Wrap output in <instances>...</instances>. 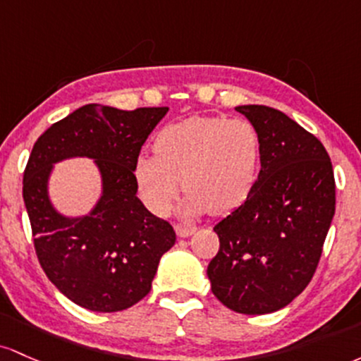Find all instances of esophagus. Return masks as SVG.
I'll use <instances>...</instances> for the list:
<instances>
[{"mask_svg": "<svg viewBox=\"0 0 361 361\" xmlns=\"http://www.w3.org/2000/svg\"><path fill=\"white\" fill-rule=\"evenodd\" d=\"M176 233H177V237H180V238L191 237L192 233H196V226H192V225H176Z\"/></svg>", "mask_w": 361, "mask_h": 361, "instance_id": "1", "label": "esophagus"}]
</instances>
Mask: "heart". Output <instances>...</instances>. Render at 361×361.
Masks as SVG:
<instances>
[{"mask_svg": "<svg viewBox=\"0 0 361 361\" xmlns=\"http://www.w3.org/2000/svg\"><path fill=\"white\" fill-rule=\"evenodd\" d=\"M261 153V135L244 117H189L161 129L155 155L137 157V191L153 213L165 214L182 179L188 194L179 204L180 214L230 213L252 192Z\"/></svg>", "mask_w": 361, "mask_h": 361, "instance_id": "b5f03b06", "label": "heart"}]
</instances>
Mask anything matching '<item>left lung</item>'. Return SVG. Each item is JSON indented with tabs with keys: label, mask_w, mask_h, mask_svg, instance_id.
<instances>
[{
	"label": "left lung",
	"mask_w": 361,
	"mask_h": 361,
	"mask_svg": "<svg viewBox=\"0 0 361 361\" xmlns=\"http://www.w3.org/2000/svg\"><path fill=\"white\" fill-rule=\"evenodd\" d=\"M261 135V170L249 197L214 225L220 250L212 291L238 314L276 312L305 290L336 209L333 164L321 141L281 111L238 105Z\"/></svg>",
	"instance_id": "obj_1"
}]
</instances>
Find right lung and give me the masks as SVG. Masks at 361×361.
<instances>
[{"instance_id":"add662e5","label":"right lung","mask_w":361,"mask_h":361,"mask_svg":"<svg viewBox=\"0 0 361 361\" xmlns=\"http://www.w3.org/2000/svg\"><path fill=\"white\" fill-rule=\"evenodd\" d=\"M169 107L119 111L88 104L35 141L23 173V201L39 262L52 285L76 305L119 312L147 297L161 256L176 244L172 225L136 196L135 165ZM90 158L101 196L87 215L61 214L50 201L54 165Z\"/></svg>"}]
</instances>
